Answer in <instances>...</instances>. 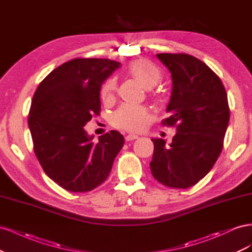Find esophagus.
<instances>
[{"instance_id": "1", "label": "esophagus", "mask_w": 252, "mask_h": 252, "mask_svg": "<svg viewBox=\"0 0 252 252\" xmlns=\"http://www.w3.org/2000/svg\"><path fill=\"white\" fill-rule=\"evenodd\" d=\"M138 138H139V136L135 135V134H128V135L125 136V140L126 141H133V140H136Z\"/></svg>"}]
</instances>
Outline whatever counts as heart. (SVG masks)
Here are the masks:
<instances>
[{
  "label": "heart",
  "instance_id": "b5f03b06",
  "mask_svg": "<svg viewBox=\"0 0 252 252\" xmlns=\"http://www.w3.org/2000/svg\"><path fill=\"white\" fill-rule=\"evenodd\" d=\"M128 71L138 80L144 87L152 88L162 80V72L149 61H134L128 67ZM117 91V82L108 79L101 89V97L104 101H110ZM148 109L144 106L124 104L114 112L112 123L117 128L127 131H141L148 124Z\"/></svg>",
  "mask_w": 252,
  "mask_h": 252
}]
</instances>
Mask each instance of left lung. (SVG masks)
I'll list each match as a JSON object with an SVG mask.
<instances>
[{
	"label": "left lung",
	"instance_id": "obj_1",
	"mask_svg": "<svg viewBox=\"0 0 252 252\" xmlns=\"http://www.w3.org/2000/svg\"><path fill=\"white\" fill-rule=\"evenodd\" d=\"M168 68L172 91L164 126L177 128L169 146L155 145L150 169L154 178L171 188H188L207 174L223 149L229 106L222 81L201 60L186 53H158Z\"/></svg>",
	"mask_w": 252,
	"mask_h": 252
}]
</instances>
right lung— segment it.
I'll use <instances>...</instances> for the list:
<instances>
[{"instance_id":"1","label":"right lung","mask_w":252,"mask_h":252,"mask_svg":"<svg viewBox=\"0 0 252 252\" xmlns=\"http://www.w3.org/2000/svg\"><path fill=\"white\" fill-rule=\"evenodd\" d=\"M120 65L109 59H73L53 69L35 90L28 114L34 154L45 173L68 191L100 186L123 147L119 131L94 143L84 129L100 114L101 86Z\"/></svg>"}]
</instances>
